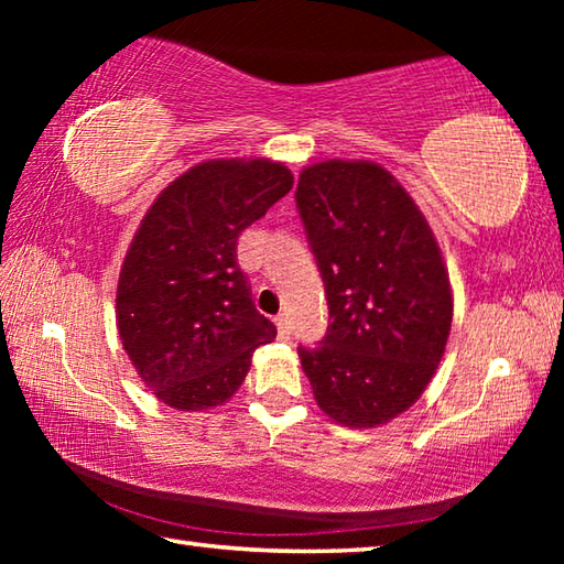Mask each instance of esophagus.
<instances>
[{
    "mask_svg": "<svg viewBox=\"0 0 564 564\" xmlns=\"http://www.w3.org/2000/svg\"><path fill=\"white\" fill-rule=\"evenodd\" d=\"M275 328H279V336L281 338H289L291 336V321H289V316L275 318Z\"/></svg>",
    "mask_w": 564,
    "mask_h": 564,
    "instance_id": "1",
    "label": "esophagus"
}]
</instances>
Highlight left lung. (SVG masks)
<instances>
[{"instance_id": "8db88e82", "label": "left lung", "mask_w": 564, "mask_h": 564, "mask_svg": "<svg viewBox=\"0 0 564 564\" xmlns=\"http://www.w3.org/2000/svg\"><path fill=\"white\" fill-rule=\"evenodd\" d=\"M328 299V330L299 346L323 413L376 427L403 413L435 376L453 323L435 236L408 191L373 161H323L295 188Z\"/></svg>"}]
</instances>
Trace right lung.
Segmentation results:
<instances>
[{
	"label": "right lung",
	"instance_id": "right-lung-1",
	"mask_svg": "<svg viewBox=\"0 0 564 564\" xmlns=\"http://www.w3.org/2000/svg\"><path fill=\"white\" fill-rule=\"evenodd\" d=\"M293 188L269 159L204 161L161 191L123 259L117 326L123 350L176 410L226 403L275 326L256 311L238 269L243 228Z\"/></svg>",
	"mask_w": 564,
	"mask_h": 564
}]
</instances>
